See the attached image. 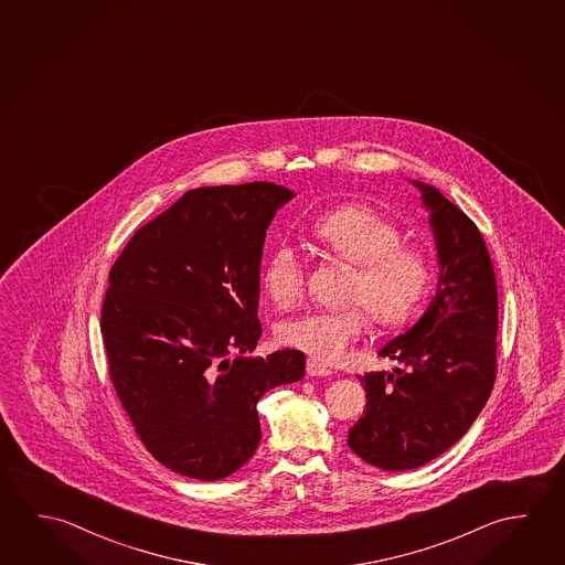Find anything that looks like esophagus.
<instances>
[{"label": "esophagus", "instance_id": "1", "mask_svg": "<svg viewBox=\"0 0 565 565\" xmlns=\"http://www.w3.org/2000/svg\"><path fill=\"white\" fill-rule=\"evenodd\" d=\"M307 374L309 376H315V379H324V376H331L333 371L329 369V366H324L323 362L315 361V359H309L307 361Z\"/></svg>", "mask_w": 565, "mask_h": 565}]
</instances>
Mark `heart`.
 <instances>
[{"mask_svg": "<svg viewBox=\"0 0 565 565\" xmlns=\"http://www.w3.org/2000/svg\"><path fill=\"white\" fill-rule=\"evenodd\" d=\"M313 241L329 256L352 264L347 301H359L372 321L394 327L414 313L431 281L424 250L402 242L398 224L364 204H344L311 224ZM262 286L278 306L296 303L306 291V262L294 244L279 242L262 269ZM359 303L334 311H307L278 324L279 341L315 361L341 362L349 344L366 329Z\"/></svg>", "mask_w": 565, "mask_h": 565, "instance_id": "b5f03b06", "label": "heart"}]
</instances>
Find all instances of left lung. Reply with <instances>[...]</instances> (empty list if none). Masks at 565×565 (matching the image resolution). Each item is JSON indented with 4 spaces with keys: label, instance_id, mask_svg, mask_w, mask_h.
I'll return each instance as SVG.
<instances>
[{
    "label": "left lung",
    "instance_id": "obj_1",
    "mask_svg": "<svg viewBox=\"0 0 565 565\" xmlns=\"http://www.w3.org/2000/svg\"><path fill=\"white\" fill-rule=\"evenodd\" d=\"M409 183L429 214L435 296L414 327L380 349L398 369L359 376L366 407L347 437L362 461L382 471L416 469L457 444L497 374L499 296L481 232L434 185Z\"/></svg>",
    "mask_w": 565,
    "mask_h": 565
}]
</instances>
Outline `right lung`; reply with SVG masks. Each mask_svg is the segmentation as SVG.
<instances>
[{
    "mask_svg": "<svg viewBox=\"0 0 565 565\" xmlns=\"http://www.w3.org/2000/svg\"><path fill=\"white\" fill-rule=\"evenodd\" d=\"M294 196L266 181L191 189L110 269L100 327L114 388L149 454L189 479L250 461L258 399L306 374L294 349L246 356L262 337L266 231Z\"/></svg>",
    "mask_w": 565,
    "mask_h": 565,
    "instance_id": "add662e5",
    "label": "right lung"
}]
</instances>
